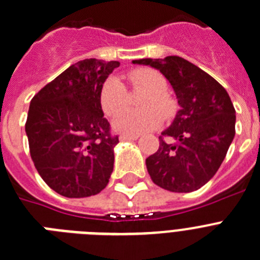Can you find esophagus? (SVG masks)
Masks as SVG:
<instances>
[{
    "label": "esophagus",
    "mask_w": 260,
    "mask_h": 260,
    "mask_svg": "<svg viewBox=\"0 0 260 260\" xmlns=\"http://www.w3.org/2000/svg\"><path fill=\"white\" fill-rule=\"evenodd\" d=\"M139 138V135H134V134H122L119 137L121 141H137Z\"/></svg>",
    "instance_id": "1"
}]
</instances>
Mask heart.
<instances>
[{"instance_id":"heart-1","label":"heart","mask_w":260,"mask_h":260,"mask_svg":"<svg viewBox=\"0 0 260 260\" xmlns=\"http://www.w3.org/2000/svg\"><path fill=\"white\" fill-rule=\"evenodd\" d=\"M127 79L137 88L148 92L141 101L143 110L119 113L113 121L118 132L138 135L154 130L160 123V114L168 118L174 113V101L166 93L167 83L161 73L151 68H138L128 72ZM100 104L106 115H115L126 105V88L118 77H109L100 92Z\"/></svg>"}]
</instances>
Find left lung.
<instances>
[{"mask_svg":"<svg viewBox=\"0 0 260 260\" xmlns=\"http://www.w3.org/2000/svg\"><path fill=\"white\" fill-rule=\"evenodd\" d=\"M134 64L160 71L180 106L159 138V150L146 159L152 181L179 193L205 185L218 171L236 135V109L221 84L180 56L139 59Z\"/></svg>","mask_w":260,"mask_h":260,"instance_id":"1","label":"left lung"}]
</instances>
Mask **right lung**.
I'll use <instances>...</instances> for the list:
<instances>
[{
  "instance_id": "obj_1",
  "label": "right lung",
  "mask_w": 260,
  "mask_h": 260,
  "mask_svg": "<svg viewBox=\"0 0 260 260\" xmlns=\"http://www.w3.org/2000/svg\"><path fill=\"white\" fill-rule=\"evenodd\" d=\"M117 67L118 61H77L31 100L24 127L31 159L61 196L89 197L108 185L118 137L109 133L100 92Z\"/></svg>"
}]
</instances>
